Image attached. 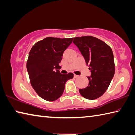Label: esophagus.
<instances>
[{"label":"esophagus","mask_w":135,"mask_h":135,"mask_svg":"<svg viewBox=\"0 0 135 135\" xmlns=\"http://www.w3.org/2000/svg\"><path fill=\"white\" fill-rule=\"evenodd\" d=\"M78 77V75H75V74L74 75V78H77Z\"/></svg>","instance_id":"esophagus-1"}]
</instances>
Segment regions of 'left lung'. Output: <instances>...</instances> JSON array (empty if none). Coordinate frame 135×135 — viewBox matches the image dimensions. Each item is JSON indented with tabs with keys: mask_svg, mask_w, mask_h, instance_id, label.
<instances>
[{
	"mask_svg": "<svg viewBox=\"0 0 135 135\" xmlns=\"http://www.w3.org/2000/svg\"><path fill=\"white\" fill-rule=\"evenodd\" d=\"M73 43L84 57L91 70L87 77L89 85L79 90L80 94L89 100H94L104 94L115 72L114 57L111 48L103 41L91 36L75 37Z\"/></svg>",
	"mask_w": 135,
	"mask_h": 135,
	"instance_id": "8db88e82",
	"label": "left lung"
}]
</instances>
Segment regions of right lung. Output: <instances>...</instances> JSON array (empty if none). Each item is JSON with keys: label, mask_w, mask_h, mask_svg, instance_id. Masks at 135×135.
I'll return each instance as SVG.
<instances>
[{"label": "right lung", "mask_w": 135, "mask_h": 135, "mask_svg": "<svg viewBox=\"0 0 135 135\" xmlns=\"http://www.w3.org/2000/svg\"><path fill=\"white\" fill-rule=\"evenodd\" d=\"M73 40L47 37L36 42L29 52L26 68L31 84L44 100H57L62 95L67 81L74 77L71 73L62 74L58 70L63 52Z\"/></svg>", "instance_id": "obj_1"}]
</instances>
